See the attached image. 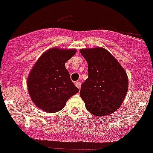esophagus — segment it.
Masks as SVG:
<instances>
[{
    "label": "esophagus",
    "mask_w": 153,
    "mask_h": 153,
    "mask_svg": "<svg viewBox=\"0 0 153 153\" xmlns=\"http://www.w3.org/2000/svg\"><path fill=\"white\" fill-rule=\"evenodd\" d=\"M75 85H76V86L77 88H78L79 89L81 88V82H79V81L76 82H75Z\"/></svg>",
    "instance_id": "34e87169"
}]
</instances>
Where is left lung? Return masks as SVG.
<instances>
[{
  "mask_svg": "<svg viewBox=\"0 0 153 153\" xmlns=\"http://www.w3.org/2000/svg\"><path fill=\"white\" fill-rule=\"evenodd\" d=\"M88 62V78L82 84L80 97L88 111L101 117L121 105L128 90V77L115 58L104 48L80 50Z\"/></svg>",
  "mask_w": 153,
  "mask_h": 153,
  "instance_id": "8db88e82",
  "label": "left lung"
}]
</instances>
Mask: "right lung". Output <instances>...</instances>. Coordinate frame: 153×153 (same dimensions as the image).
<instances>
[{"label": "right lung", "mask_w": 153, "mask_h": 153, "mask_svg": "<svg viewBox=\"0 0 153 153\" xmlns=\"http://www.w3.org/2000/svg\"><path fill=\"white\" fill-rule=\"evenodd\" d=\"M75 53L76 50L53 48L38 59L27 80L28 91L36 106L47 112H56L79 91L65 68V62Z\"/></svg>", "instance_id": "add662e5"}]
</instances>
